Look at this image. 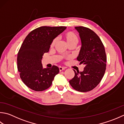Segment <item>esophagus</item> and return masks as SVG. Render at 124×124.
Here are the masks:
<instances>
[{
    "mask_svg": "<svg viewBox=\"0 0 124 124\" xmlns=\"http://www.w3.org/2000/svg\"><path fill=\"white\" fill-rule=\"evenodd\" d=\"M65 69V67H61V66H59V71H62V70H64Z\"/></svg>",
    "mask_w": 124,
    "mask_h": 124,
    "instance_id": "obj_1",
    "label": "esophagus"
}]
</instances>
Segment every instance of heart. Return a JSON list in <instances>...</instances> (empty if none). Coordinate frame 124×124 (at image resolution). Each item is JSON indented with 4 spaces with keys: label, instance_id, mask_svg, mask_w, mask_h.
<instances>
[{
    "label": "heart",
    "instance_id": "obj_1",
    "mask_svg": "<svg viewBox=\"0 0 124 124\" xmlns=\"http://www.w3.org/2000/svg\"><path fill=\"white\" fill-rule=\"evenodd\" d=\"M63 37L66 40V41L67 43V44L69 45L75 43L77 44L79 42V37H78V35L74 33V32L72 31H66L63 34ZM58 41L57 38H54L52 39V41L51 43V46H54V44L56 43Z\"/></svg>",
    "mask_w": 124,
    "mask_h": 124
}]
</instances>
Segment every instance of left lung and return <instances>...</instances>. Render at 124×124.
<instances>
[{
	"instance_id": "1",
	"label": "left lung",
	"mask_w": 124,
	"mask_h": 124,
	"mask_svg": "<svg viewBox=\"0 0 124 124\" xmlns=\"http://www.w3.org/2000/svg\"><path fill=\"white\" fill-rule=\"evenodd\" d=\"M75 29L79 32L82 43L77 60L85 67L82 72H77L73 70L74 77L69 83L78 92H87L94 89L104 76L107 55L104 45L94 31L82 26L76 27Z\"/></svg>"
}]
</instances>
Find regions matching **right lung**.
I'll return each mask as SVG.
<instances>
[{"mask_svg":"<svg viewBox=\"0 0 124 124\" xmlns=\"http://www.w3.org/2000/svg\"><path fill=\"white\" fill-rule=\"evenodd\" d=\"M66 27L42 26L34 29L25 38L17 57V70L23 82L30 89L42 92L51 86L59 68H43L42 56L47 52L52 39Z\"/></svg>","mask_w":124,"mask_h":124,"instance_id":"add662e5","label":"right lung"}]
</instances>
